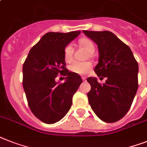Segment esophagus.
Listing matches in <instances>:
<instances>
[{
	"label": "esophagus",
	"instance_id": "esophagus-1",
	"mask_svg": "<svg viewBox=\"0 0 147 147\" xmlns=\"http://www.w3.org/2000/svg\"><path fill=\"white\" fill-rule=\"evenodd\" d=\"M82 80H83V81H85V80H86V77H85V76H82Z\"/></svg>",
	"mask_w": 147,
	"mask_h": 147
}]
</instances>
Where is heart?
I'll use <instances>...</instances> for the list:
<instances>
[{"mask_svg": "<svg viewBox=\"0 0 147 147\" xmlns=\"http://www.w3.org/2000/svg\"><path fill=\"white\" fill-rule=\"evenodd\" d=\"M79 45L84 47L88 53H92L94 51V43L88 38H82L79 40ZM74 49L71 45H68L64 49V58L66 62H70L73 57ZM91 63L89 62H74L70 65V70L79 75H85L91 69Z\"/></svg>", "mask_w": 147, "mask_h": 147, "instance_id": "1", "label": "heart"}]
</instances>
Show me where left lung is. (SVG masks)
I'll list each match as a JSON object with an SVG mask.
<instances>
[{"mask_svg":"<svg viewBox=\"0 0 147 147\" xmlns=\"http://www.w3.org/2000/svg\"><path fill=\"white\" fill-rule=\"evenodd\" d=\"M83 32L98 47L99 61L94 71L98 77L107 78L101 85L96 78H88L91 87L88 102L99 119L108 123L115 122L128 112L136 95L138 63L129 47L113 32Z\"/></svg>","mask_w":147,"mask_h":147,"instance_id":"1","label":"left lung"}]
</instances>
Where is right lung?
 I'll return each mask as SVG.
<instances>
[{
    "mask_svg": "<svg viewBox=\"0 0 147 147\" xmlns=\"http://www.w3.org/2000/svg\"><path fill=\"white\" fill-rule=\"evenodd\" d=\"M81 33L48 32L30 50L23 64L22 84L31 111L40 121L54 124L70 109L82 78L65 69L64 49ZM59 73L66 76L59 84Z\"/></svg>",
    "mask_w": 147,
    "mask_h": 147,
    "instance_id": "right-lung-1",
    "label": "right lung"
}]
</instances>
